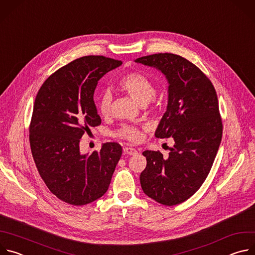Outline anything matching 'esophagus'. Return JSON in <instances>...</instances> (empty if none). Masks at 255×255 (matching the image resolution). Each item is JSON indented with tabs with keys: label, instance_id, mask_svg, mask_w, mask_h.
I'll return each mask as SVG.
<instances>
[{
	"label": "esophagus",
	"instance_id": "1",
	"mask_svg": "<svg viewBox=\"0 0 255 255\" xmlns=\"http://www.w3.org/2000/svg\"><path fill=\"white\" fill-rule=\"evenodd\" d=\"M123 151H124V153H126V154H129V155H134V154H136L137 153V150L135 149V148H133V147H124L123 148Z\"/></svg>",
	"mask_w": 255,
	"mask_h": 255
}]
</instances>
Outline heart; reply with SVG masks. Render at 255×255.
Returning a JSON list of instances; mask_svg holds the SVG:
<instances>
[{
    "label": "heart",
    "mask_w": 255,
    "mask_h": 255,
    "mask_svg": "<svg viewBox=\"0 0 255 255\" xmlns=\"http://www.w3.org/2000/svg\"><path fill=\"white\" fill-rule=\"evenodd\" d=\"M117 87L140 105H145L149 101H153V97L155 95V87L153 83L146 76L136 71H131L124 75L118 81ZM111 104V93L108 91L104 92L98 100V110L103 117H108L110 115ZM115 136L130 142H138L142 138V132L135 126L123 125L115 133Z\"/></svg>",
    "instance_id": "heart-1"
}]
</instances>
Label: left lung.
I'll use <instances>...</instances> for the list:
<instances>
[{"label":"left lung","instance_id":"1","mask_svg":"<svg viewBox=\"0 0 255 255\" xmlns=\"http://www.w3.org/2000/svg\"><path fill=\"white\" fill-rule=\"evenodd\" d=\"M161 70L168 81V104L155 137L174 140L165 157L145 150L147 164L140 174L144 194L173 206L192 197L207 178L219 149L223 125L216 90L204 72L188 59L156 53L135 60Z\"/></svg>","mask_w":255,"mask_h":255}]
</instances>
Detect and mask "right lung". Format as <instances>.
<instances>
[{
	"label": "right lung",
	"mask_w": 255,
	"mask_h": 255,
	"mask_svg": "<svg viewBox=\"0 0 255 255\" xmlns=\"http://www.w3.org/2000/svg\"><path fill=\"white\" fill-rule=\"evenodd\" d=\"M121 60L102 55L78 58L48 77L36 96L29 141L33 159L49 191L74 206L90 204L108 190L122 155L119 143L80 152V141L101 124L94 102L98 81Z\"/></svg>",
	"instance_id": "add662e5"
}]
</instances>
